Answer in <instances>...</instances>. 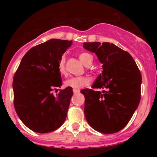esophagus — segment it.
Wrapping results in <instances>:
<instances>
[{
	"label": "esophagus",
	"instance_id": "obj_1",
	"mask_svg": "<svg viewBox=\"0 0 157 157\" xmlns=\"http://www.w3.org/2000/svg\"><path fill=\"white\" fill-rule=\"evenodd\" d=\"M73 92H74V94H77L80 93V90L74 89H73Z\"/></svg>",
	"mask_w": 157,
	"mask_h": 157
}]
</instances>
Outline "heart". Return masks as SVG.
<instances>
[{
	"label": "heart",
	"mask_w": 157,
	"mask_h": 157,
	"mask_svg": "<svg viewBox=\"0 0 157 157\" xmlns=\"http://www.w3.org/2000/svg\"><path fill=\"white\" fill-rule=\"evenodd\" d=\"M80 60L85 66H89L93 62V57L90 54L87 52H81L79 55ZM58 71L61 75L66 73V68H65V58L64 57H61L58 63ZM89 83V79L88 77H72L68 78L65 81L64 84L66 87L72 88V89H80L84 87Z\"/></svg>",
	"instance_id": "b5f03b06"
}]
</instances>
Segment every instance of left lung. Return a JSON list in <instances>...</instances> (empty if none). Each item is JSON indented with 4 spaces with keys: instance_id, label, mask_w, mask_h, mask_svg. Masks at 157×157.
<instances>
[{
    "instance_id": "obj_1",
    "label": "left lung",
    "mask_w": 157,
    "mask_h": 157,
    "mask_svg": "<svg viewBox=\"0 0 157 157\" xmlns=\"http://www.w3.org/2000/svg\"><path fill=\"white\" fill-rule=\"evenodd\" d=\"M96 54L102 71L92 89L81 90L85 96L84 113L88 123L102 134L122 130L130 121L140 102L142 76L128 52L110 43H83Z\"/></svg>"
}]
</instances>
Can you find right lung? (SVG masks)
Here are the masks:
<instances>
[{
	"label": "right lung",
	"instance_id": "add662e5",
	"mask_svg": "<svg viewBox=\"0 0 157 157\" xmlns=\"http://www.w3.org/2000/svg\"><path fill=\"white\" fill-rule=\"evenodd\" d=\"M71 44V40L52 39L32 47L23 56L14 76L16 113L35 132H52L66 120L72 88L60 90L55 96L52 91L62 86L58 63Z\"/></svg>",
	"mask_w": 157,
	"mask_h": 157
}]
</instances>
